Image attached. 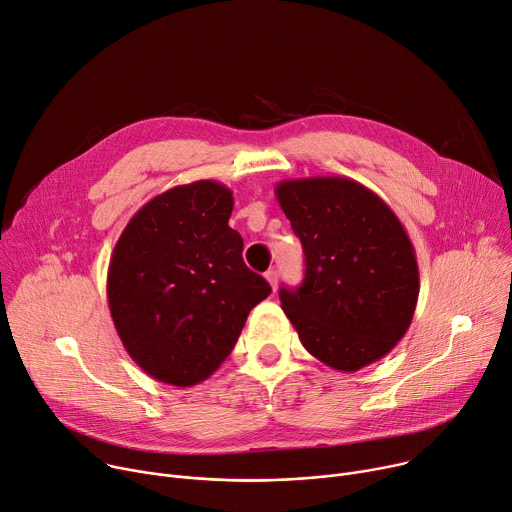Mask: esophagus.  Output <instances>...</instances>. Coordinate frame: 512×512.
I'll list each match as a JSON object with an SVG mask.
<instances>
[{
  "label": "esophagus",
  "instance_id": "obj_1",
  "mask_svg": "<svg viewBox=\"0 0 512 512\" xmlns=\"http://www.w3.org/2000/svg\"><path fill=\"white\" fill-rule=\"evenodd\" d=\"M265 280L269 282L271 290H275V288H277V271H275V269H269V271H265Z\"/></svg>",
  "mask_w": 512,
  "mask_h": 512
}]
</instances>
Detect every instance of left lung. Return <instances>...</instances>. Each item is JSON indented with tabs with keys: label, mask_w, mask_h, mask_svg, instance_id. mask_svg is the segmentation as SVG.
<instances>
[{
	"label": "left lung",
	"mask_w": 512,
	"mask_h": 512,
	"mask_svg": "<svg viewBox=\"0 0 512 512\" xmlns=\"http://www.w3.org/2000/svg\"><path fill=\"white\" fill-rule=\"evenodd\" d=\"M275 196L306 255L302 286L280 290L304 349L339 371L388 355L408 331L421 290L398 216L349 177L284 179Z\"/></svg>",
	"instance_id": "left-lung-1"
}]
</instances>
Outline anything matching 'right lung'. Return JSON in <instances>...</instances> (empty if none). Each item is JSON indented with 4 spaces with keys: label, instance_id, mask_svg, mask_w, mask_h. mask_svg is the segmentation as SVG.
<instances>
[{
    "label": "right lung",
    "instance_id": "1",
    "mask_svg": "<svg viewBox=\"0 0 512 512\" xmlns=\"http://www.w3.org/2000/svg\"><path fill=\"white\" fill-rule=\"evenodd\" d=\"M232 192L200 179L138 210L112 251L108 306L116 333L151 378L188 388L235 347L249 312L271 294L228 226Z\"/></svg>",
    "mask_w": 512,
    "mask_h": 512
}]
</instances>
